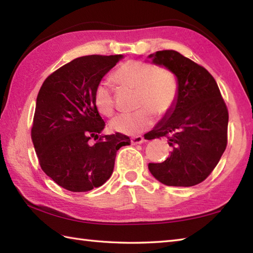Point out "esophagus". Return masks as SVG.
<instances>
[{
	"mask_svg": "<svg viewBox=\"0 0 253 253\" xmlns=\"http://www.w3.org/2000/svg\"><path fill=\"white\" fill-rule=\"evenodd\" d=\"M144 141V139H143V136L141 135H136V136H133L131 139V143L132 144H141V143Z\"/></svg>",
	"mask_w": 253,
	"mask_h": 253,
	"instance_id": "34e87169",
	"label": "esophagus"
}]
</instances>
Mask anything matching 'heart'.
<instances>
[{"mask_svg":"<svg viewBox=\"0 0 253 253\" xmlns=\"http://www.w3.org/2000/svg\"><path fill=\"white\" fill-rule=\"evenodd\" d=\"M114 84L119 89L134 90L135 111L123 113L110 123L112 130L135 134L149 128L154 114L164 117L174 108L179 92L178 78L173 70L143 60H127L114 70ZM93 102L100 114L112 117L113 91L106 83H99L93 92Z\"/></svg>","mask_w":253,"mask_h":253,"instance_id":"heart-1","label":"heart"}]
</instances>
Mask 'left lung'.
I'll list each match as a JSON object with an SVG mask.
<instances>
[{
  "label": "left lung",
  "instance_id": "left-lung-1",
  "mask_svg": "<svg viewBox=\"0 0 253 253\" xmlns=\"http://www.w3.org/2000/svg\"><path fill=\"white\" fill-rule=\"evenodd\" d=\"M150 57L174 71L179 92L175 107L147 133V140L168 137L170 155L162 163H150L149 169L168 186L197 185L211 174L226 150L225 100L209 71L178 51L160 50Z\"/></svg>",
  "mask_w": 253,
  "mask_h": 253
}]
</instances>
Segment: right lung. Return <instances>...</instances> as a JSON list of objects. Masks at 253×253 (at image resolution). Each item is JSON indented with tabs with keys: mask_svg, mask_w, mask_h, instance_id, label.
Listing matches in <instances>:
<instances>
[{
	"mask_svg": "<svg viewBox=\"0 0 253 253\" xmlns=\"http://www.w3.org/2000/svg\"><path fill=\"white\" fill-rule=\"evenodd\" d=\"M121 58L79 57L50 74L38 92L31 131L38 163L70 192H88L106 183L118 150L131 143L119 132L99 135L106 123L93 102L96 85Z\"/></svg>",
	"mask_w": 253,
	"mask_h": 253,
	"instance_id": "1",
	"label": "right lung"
}]
</instances>
